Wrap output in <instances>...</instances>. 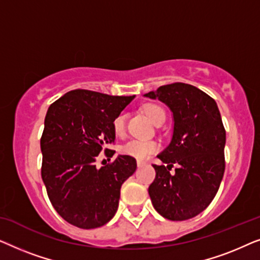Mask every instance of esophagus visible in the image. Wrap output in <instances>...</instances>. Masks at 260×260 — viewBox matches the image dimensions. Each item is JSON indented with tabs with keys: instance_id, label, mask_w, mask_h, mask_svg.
<instances>
[{
	"instance_id": "1",
	"label": "esophagus",
	"mask_w": 260,
	"mask_h": 260,
	"mask_svg": "<svg viewBox=\"0 0 260 260\" xmlns=\"http://www.w3.org/2000/svg\"><path fill=\"white\" fill-rule=\"evenodd\" d=\"M147 163H145L144 161H142V159H137V166L138 167H142V166H145Z\"/></svg>"
}]
</instances>
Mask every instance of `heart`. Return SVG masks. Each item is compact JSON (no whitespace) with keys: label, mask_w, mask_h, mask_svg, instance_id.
<instances>
[{"label":"heart","mask_w":260,"mask_h":260,"mask_svg":"<svg viewBox=\"0 0 260 260\" xmlns=\"http://www.w3.org/2000/svg\"><path fill=\"white\" fill-rule=\"evenodd\" d=\"M144 111L156 125L162 124L166 120V111L159 105L149 104L144 108ZM125 112H120L115 117L112 127L117 136H123L124 133H125ZM120 150H122L124 155L133 156L135 158H145L158 150V143L152 140H138V138H134V140L127 141L125 144L122 145Z\"/></svg>","instance_id":"obj_1"}]
</instances>
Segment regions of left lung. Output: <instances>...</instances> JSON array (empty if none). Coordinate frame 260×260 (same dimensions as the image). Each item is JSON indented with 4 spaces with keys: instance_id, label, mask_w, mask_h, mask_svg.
<instances>
[{
    "instance_id": "8db88e82",
    "label": "left lung",
    "mask_w": 260,
    "mask_h": 260,
    "mask_svg": "<svg viewBox=\"0 0 260 260\" xmlns=\"http://www.w3.org/2000/svg\"><path fill=\"white\" fill-rule=\"evenodd\" d=\"M145 97L159 99L173 111L170 144L157 157L168 166L154 167L149 186L152 206L163 218L183 221L208 207L225 173L226 130L214 99L193 85L159 86ZM176 172L170 173L172 167Z\"/></svg>"
}]
</instances>
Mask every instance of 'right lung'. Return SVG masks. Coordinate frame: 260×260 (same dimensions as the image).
I'll use <instances>...</instances> for the list:
<instances>
[{"label": "right lung", "mask_w": 260, "mask_h": 260, "mask_svg": "<svg viewBox=\"0 0 260 260\" xmlns=\"http://www.w3.org/2000/svg\"><path fill=\"white\" fill-rule=\"evenodd\" d=\"M133 97L88 90L67 92L48 108L40 145L41 176L49 201L71 225L90 230L116 214L120 187L137 168L136 159L119 155L98 169L102 151L112 157V123Z\"/></svg>", "instance_id": "add662e5"}]
</instances>
